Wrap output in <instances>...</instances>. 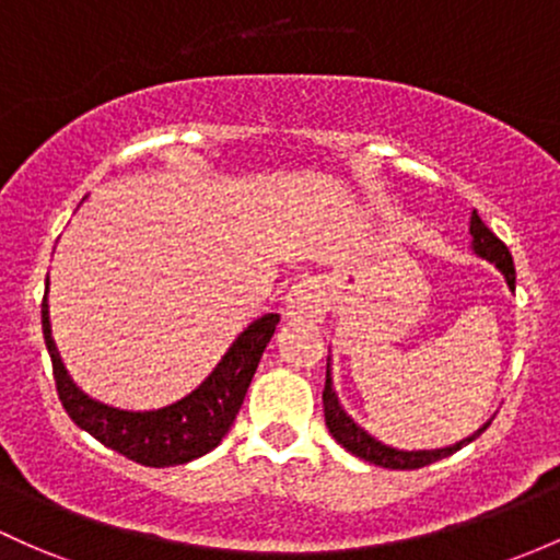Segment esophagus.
Listing matches in <instances>:
<instances>
[{
  "label": "esophagus",
  "instance_id": "1",
  "mask_svg": "<svg viewBox=\"0 0 560 560\" xmlns=\"http://www.w3.org/2000/svg\"><path fill=\"white\" fill-rule=\"evenodd\" d=\"M284 305L290 318H322L324 308H327V298L316 281H300L287 294Z\"/></svg>",
  "mask_w": 560,
  "mask_h": 560
}]
</instances>
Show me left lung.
<instances>
[{
    "label": "left lung",
    "mask_w": 560,
    "mask_h": 560,
    "mask_svg": "<svg viewBox=\"0 0 560 560\" xmlns=\"http://www.w3.org/2000/svg\"><path fill=\"white\" fill-rule=\"evenodd\" d=\"M468 233H470L472 255L491 262V266H494L502 276H505L510 290H515L513 257H510L505 244H502L500 238H497L494 233H491L487 225H483V220L478 218L476 210H472V214H470ZM322 398H324V420H327L331 439H335L337 444L342 446V450L355 454V457L366 459V463H372V465H380V468H390V470H417V468H425V465H430V463H439V459L450 457V454L463 450V446H468L470 441H476L478 435H481L483 430L489 428V422H487V425L478 428L476 433L468 435V439L457 441V444H452V446H444V450L407 452V450H396V446L383 444V441H377L372 433H366V430L361 428L359 422H355L346 409H342L340 398H337L335 388H331L329 359H327V383H324V396Z\"/></svg>",
    "instance_id": "left-lung-1"
}]
</instances>
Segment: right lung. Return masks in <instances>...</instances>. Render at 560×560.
<instances>
[{
	"label": "right lung",
	"mask_w": 560,
	"mask_h": 560,
	"mask_svg": "<svg viewBox=\"0 0 560 560\" xmlns=\"http://www.w3.org/2000/svg\"><path fill=\"white\" fill-rule=\"evenodd\" d=\"M45 284L42 331H45V346L52 359L55 385H58L63 409L84 433H90L108 450L125 454L127 459H135L140 465H149V468L186 465L190 459L212 452L225 439L242 409L252 377L262 359V350L273 337L279 313H266V316L255 318L236 337V342L220 359L210 377L180 401L167 404L162 409L135 411L97 401L73 383L52 340L50 303H47L50 276Z\"/></svg>",
	"instance_id": "obj_1"
}]
</instances>
